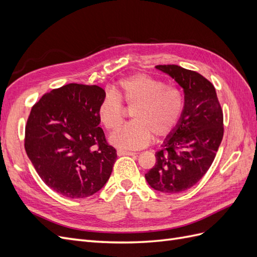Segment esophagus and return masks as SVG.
<instances>
[{
	"label": "esophagus",
	"mask_w": 257,
	"mask_h": 257,
	"mask_svg": "<svg viewBox=\"0 0 257 257\" xmlns=\"http://www.w3.org/2000/svg\"><path fill=\"white\" fill-rule=\"evenodd\" d=\"M116 154H118L119 157H122V155H132V157H135L137 153L130 152V151H124V150H118V151H116Z\"/></svg>",
	"instance_id": "34e87169"
}]
</instances>
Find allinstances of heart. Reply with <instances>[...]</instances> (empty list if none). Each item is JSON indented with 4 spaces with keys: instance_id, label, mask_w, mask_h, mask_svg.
<instances>
[{
    "instance_id": "b5f03b06",
    "label": "heart",
    "mask_w": 257,
    "mask_h": 257,
    "mask_svg": "<svg viewBox=\"0 0 257 257\" xmlns=\"http://www.w3.org/2000/svg\"><path fill=\"white\" fill-rule=\"evenodd\" d=\"M112 93L107 94L98 106V118L107 131L118 127L123 118V102L133 108V122L121 126L110 136L112 146L122 150H138L150 144L152 136L161 139L177 126L183 112L180 90L146 74H136L121 79Z\"/></svg>"
}]
</instances>
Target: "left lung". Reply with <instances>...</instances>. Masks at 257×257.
<instances>
[{
	"label": "left lung",
	"mask_w": 257,
	"mask_h": 257,
	"mask_svg": "<svg viewBox=\"0 0 257 257\" xmlns=\"http://www.w3.org/2000/svg\"><path fill=\"white\" fill-rule=\"evenodd\" d=\"M155 67L183 89L184 106L145 177L154 190L180 193L195 185L211 166L223 138V111L213 84L204 76L175 64Z\"/></svg>",
	"instance_id": "left-lung-1"
}]
</instances>
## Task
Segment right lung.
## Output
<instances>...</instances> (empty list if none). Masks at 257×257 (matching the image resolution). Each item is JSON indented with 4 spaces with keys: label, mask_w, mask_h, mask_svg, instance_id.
I'll list each match as a JSON object with an SVG mask.
<instances>
[{
    "label": "right lung",
    "mask_w": 257,
    "mask_h": 257,
    "mask_svg": "<svg viewBox=\"0 0 257 257\" xmlns=\"http://www.w3.org/2000/svg\"><path fill=\"white\" fill-rule=\"evenodd\" d=\"M98 85L68 83L46 93L32 107L25 148L46 185L68 198H85L109 179L116 151L98 126Z\"/></svg>",
    "instance_id": "1"
}]
</instances>
